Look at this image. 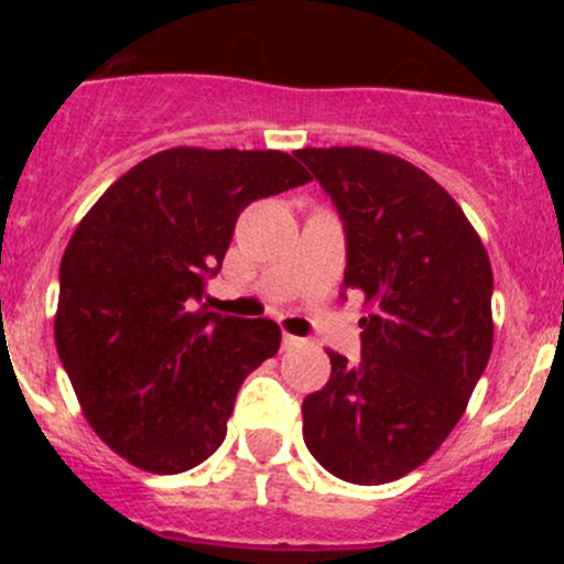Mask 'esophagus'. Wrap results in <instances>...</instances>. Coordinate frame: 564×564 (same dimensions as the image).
Masks as SVG:
<instances>
[{"instance_id": "esophagus-1", "label": "esophagus", "mask_w": 564, "mask_h": 564, "mask_svg": "<svg viewBox=\"0 0 564 564\" xmlns=\"http://www.w3.org/2000/svg\"><path fill=\"white\" fill-rule=\"evenodd\" d=\"M297 346H303V338L283 333V349H297Z\"/></svg>"}]
</instances>
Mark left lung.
Wrapping results in <instances>:
<instances>
[{"instance_id": "8db88e82", "label": "left lung", "mask_w": 564, "mask_h": 564, "mask_svg": "<svg viewBox=\"0 0 564 564\" xmlns=\"http://www.w3.org/2000/svg\"><path fill=\"white\" fill-rule=\"evenodd\" d=\"M338 207L349 292H362V360L327 351L303 401V440L329 475L382 486L436 453L494 346L491 261L456 198L423 169L366 147L297 150Z\"/></svg>"}]
</instances>
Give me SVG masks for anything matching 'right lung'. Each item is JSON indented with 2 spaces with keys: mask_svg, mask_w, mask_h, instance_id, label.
Instances as JSON below:
<instances>
[{
  "mask_svg": "<svg viewBox=\"0 0 564 564\" xmlns=\"http://www.w3.org/2000/svg\"><path fill=\"white\" fill-rule=\"evenodd\" d=\"M311 182L278 150L172 147L93 204L59 267L54 338L82 412L117 456L152 475L207 460L281 327L196 308L250 202Z\"/></svg>",
  "mask_w": 564,
  "mask_h": 564,
  "instance_id": "right-lung-1",
  "label": "right lung"
}]
</instances>
